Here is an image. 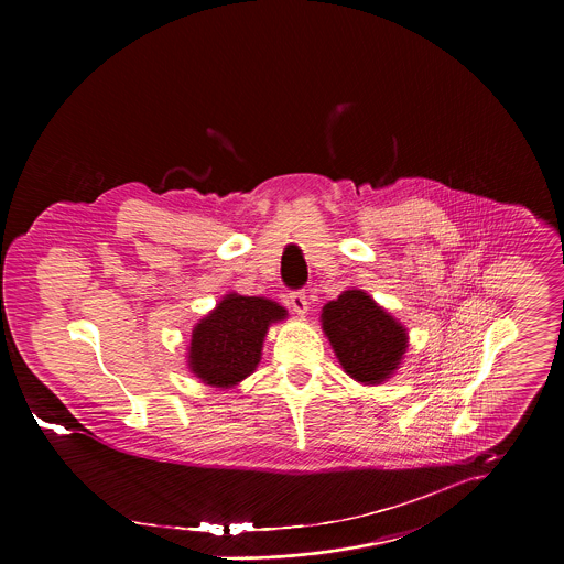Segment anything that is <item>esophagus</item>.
Masks as SVG:
<instances>
[{"label": "esophagus", "mask_w": 564, "mask_h": 564, "mask_svg": "<svg viewBox=\"0 0 564 564\" xmlns=\"http://www.w3.org/2000/svg\"><path fill=\"white\" fill-rule=\"evenodd\" d=\"M289 304L297 315H306L308 313V295L306 291H293L289 295Z\"/></svg>", "instance_id": "1"}]
</instances>
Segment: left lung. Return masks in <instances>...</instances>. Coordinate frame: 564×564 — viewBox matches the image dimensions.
<instances>
[{"instance_id":"1","label":"left lung","mask_w":564,"mask_h":564,"mask_svg":"<svg viewBox=\"0 0 564 564\" xmlns=\"http://www.w3.org/2000/svg\"><path fill=\"white\" fill-rule=\"evenodd\" d=\"M323 332L338 362L358 382L380 384L400 365L405 329L367 293L345 291L323 308Z\"/></svg>"}]
</instances>
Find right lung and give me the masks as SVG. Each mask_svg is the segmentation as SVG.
<instances>
[{"label":"right lung","mask_w":564,"mask_h":564,"mask_svg":"<svg viewBox=\"0 0 564 564\" xmlns=\"http://www.w3.org/2000/svg\"><path fill=\"white\" fill-rule=\"evenodd\" d=\"M284 317L286 311L271 300L226 295L193 329L191 371L210 387H235L260 362L269 325Z\"/></svg>","instance_id":"right-lung-1"}]
</instances>
